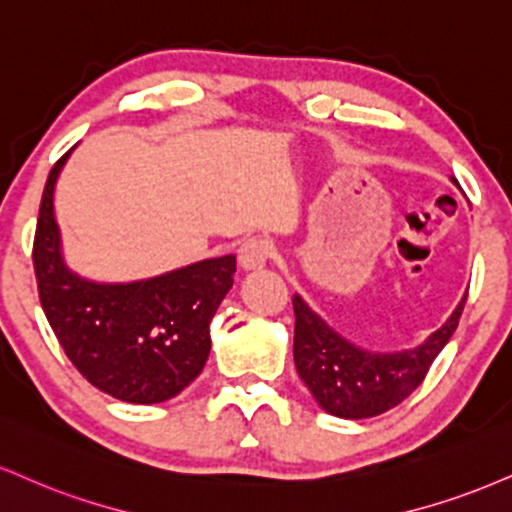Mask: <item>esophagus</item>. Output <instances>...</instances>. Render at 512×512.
Returning a JSON list of instances; mask_svg holds the SVG:
<instances>
[{
	"mask_svg": "<svg viewBox=\"0 0 512 512\" xmlns=\"http://www.w3.org/2000/svg\"><path fill=\"white\" fill-rule=\"evenodd\" d=\"M269 245L264 240H245L238 250V264L243 272H260L267 267Z\"/></svg>",
	"mask_w": 512,
	"mask_h": 512,
	"instance_id": "1",
	"label": "esophagus"
}]
</instances>
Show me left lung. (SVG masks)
I'll list each match as a JSON object with an SVG mask.
<instances>
[{"label":"left lung","mask_w":512,"mask_h":512,"mask_svg":"<svg viewBox=\"0 0 512 512\" xmlns=\"http://www.w3.org/2000/svg\"><path fill=\"white\" fill-rule=\"evenodd\" d=\"M465 300L467 293L451 317L420 346L379 353L348 341L300 295H293L295 369L319 408L329 415L343 420L377 417L403 403L422 384L436 355L458 329Z\"/></svg>","instance_id":"left-lung-1"}]
</instances>
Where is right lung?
I'll list each match as a JSON object with an SVG mask.
<instances>
[{
  "label": "right lung",
  "instance_id": "add662e5",
  "mask_svg": "<svg viewBox=\"0 0 512 512\" xmlns=\"http://www.w3.org/2000/svg\"><path fill=\"white\" fill-rule=\"evenodd\" d=\"M71 147L49 171L40 202L33 267L47 322L73 367L123 403L174 398L205 367L209 322L233 286L236 257L126 283L92 281L66 264L54 217V188Z\"/></svg>",
  "mask_w": 512,
  "mask_h": 512
}]
</instances>
